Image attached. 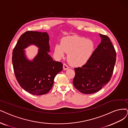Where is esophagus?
Returning a JSON list of instances; mask_svg holds the SVG:
<instances>
[{
	"label": "esophagus",
	"instance_id": "1",
	"mask_svg": "<svg viewBox=\"0 0 128 128\" xmlns=\"http://www.w3.org/2000/svg\"><path fill=\"white\" fill-rule=\"evenodd\" d=\"M68 68H69L68 66L66 64H65V63L63 64V69H64V70H68Z\"/></svg>",
	"mask_w": 128,
	"mask_h": 128
}]
</instances>
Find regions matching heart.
Instances as JSON below:
<instances>
[{"label":"heart","instance_id":"heart-1","mask_svg":"<svg viewBox=\"0 0 128 128\" xmlns=\"http://www.w3.org/2000/svg\"><path fill=\"white\" fill-rule=\"evenodd\" d=\"M94 50L95 44L92 40L79 36L65 37L62 40L60 44H57L55 46V53L58 58H62L65 53H68V60L75 66L87 63Z\"/></svg>","mask_w":128,"mask_h":128}]
</instances>
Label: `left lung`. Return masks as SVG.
<instances>
[{"instance_id":"8db88e82","label":"left lung","mask_w":128,"mask_h":128,"mask_svg":"<svg viewBox=\"0 0 128 128\" xmlns=\"http://www.w3.org/2000/svg\"><path fill=\"white\" fill-rule=\"evenodd\" d=\"M101 42L91 59L81 68H75L73 83L81 93L98 91L110 81L116 62V52L109 37L100 34Z\"/></svg>"}]
</instances>
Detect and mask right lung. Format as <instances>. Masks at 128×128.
I'll return each instance as SVG.
<instances>
[{"mask_svg":"<svg viewBox=\"0 0 128 128\" xmlns=\"http://www.w3.org/2000/svg\"><path fill=\"white\" fill-rule=\"evenodd\" d=\"M31 44L39 49L34 58L30 61L23 50ZM50 48L47 32L27 31L20 36L13 50L12 62L17 81L32 95L48 93L53 87L55 76L63 70L62 63L54 60L48 54Z\"/></svg>","mask_w":128,"mask_h":128,"instance_id":"add662e5","label":"right lung"}]
</instances>
